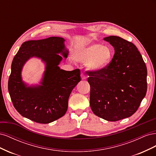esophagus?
Segmentation results:
<instances>
[{"label":"esophagus","instance_id":"obj_1","mask_svg":"<svg viewBox=\"0 0 156 156\" xmlns=\"http://www.w3.org/2000/svg\"><path fill=\"white\" fill-rule=\"evenodd\" d=\"M81 77L82 80H85L87 79V76L85 75V74L83 73L81 74Z\"/></svg>","mask_w":156,"mask_h":156}]
</instances>
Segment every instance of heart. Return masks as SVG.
Listing matches in <instances>:
<instances>
[{"mask_svg": "<svg viewBox=\"0 0 156 156\" xmlns=\"http://www.w3.org/2000/svg\"><path fill=\"white\" fill-rule=\"evenodd\" d=\"M72 60L86 62L88 69L100 72L109 64L113 57V51L109 46L100 44L85 42L75 48L72 53Z\"/></svg>", "mask_w": 156, "mask_h": 156, "instance_id": "obj_1", "label": "heart"}]
</instances>
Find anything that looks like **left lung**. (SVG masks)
Masks as SVG:
<instances>
[{
    "label": "left lung",
    "instance_id": "obj_1",
    "mask_svg": "<svg viewBox=\"0 0 156 156\" xmlns=\"http://www.w3.org/2000/svg\"><path fill=\"white\" fill-rule=\"evenodd\" d=\"M115 49L111 62L100 72H88L90 105L96 116L115 122L133 115L147 90V69L131 42L119 36L103 38Z\"/></svg>",
    "mask_w": 156,
    "mask_h": 156
}]
</instances>
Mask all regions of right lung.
Returning <instances> with one entry per match:
<instances>
[{
	"label": "right lung",
	"mask_w": 156,
	"mask_h": 156,
	"mask_svg": "<svg viewBox=\"0 0 156 156\" xmlns=\"http://www.w3.org/2000/svg\"><path fill=\"white\" fill-rule=\"evenodd\" d=\"M65 41L61 37H50L25 41L13 59L8 80L13 105L21 115L37 123L49 124L63 116L70 94L81 81L79 69L66 71L58 66L69 53ZM32 58L40 59L45 70L39 84L30 86L22 80V71Z\"/></svg>",
	"instance_id": "obj_1"
}]
</instances>
